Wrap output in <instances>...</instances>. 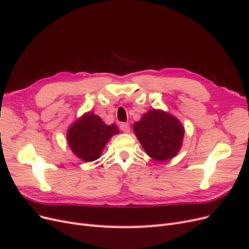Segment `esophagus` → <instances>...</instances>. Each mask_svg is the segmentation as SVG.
I'll return each mask as SVG.
<instances>
[{
	"label": "esophagus",
	"instance_id": "1",
	"mask_svg": "<svg viewBox=\"0 0 249 249\" xmlns=\"http://www.w3.org/2000/svg\"><path fill=\"white\" fill-rule=\"evenodd\" d=\"M119 127H120V130H122L123 132H124V133H129L130 132V124H127V123H123V124H120V125H119Z\"/></svg>",
	"mask_w": 249,
	"mask_h": 249
}]
</instances>
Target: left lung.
Segmentation results:
<instances>
[{"label":"left lung","mask_w":249,"mask_h":249,"mask_svg":"<svg viewBox=\"0 0 249 249\" xmlns=\"http://www.w3.org/2000/svg\"><path fill=\"white\" fill-rule=\"evenodd\" d=\"M133 130L143 149L157 161H166L180 149L184 127L179 120L162 110H149L135 123Z\"/></svg>","instance_id":"obj_1"}]
</instances>
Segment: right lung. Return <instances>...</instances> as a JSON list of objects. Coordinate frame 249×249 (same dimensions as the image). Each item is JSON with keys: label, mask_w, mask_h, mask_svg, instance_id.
Wrapping results in <instances>:
<instances>
[{"label": "right lung", "mask_w": 249, "mask_h": 249, "mask_svg": "<svg viewBox=\"0 0 249 249\" xmlns=\"http://www.w3.org/2000/svg\"><path fill=\"white\" fill-rule=\"evenodd\" d=\"M119 133L116 124L107 125L92 112H87L67 131V142L79 159L92 162L99 159L113 135Z\"/></svg>", "instance_id": "1"}]
</instances>
